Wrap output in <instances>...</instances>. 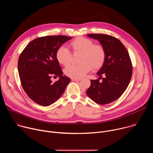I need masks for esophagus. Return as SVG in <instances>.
Returning <instances> with one entry per match:
<instances>
[{"mask_svg": "<svg viewBox=\"0 0 153 153\" xmlns=\"http://www.w3.org/2000/svg\"><path fill=\"white\" fill-rule=\"evenodd\" d=\"M71 80H73V81H80V80H82V79H80V78H72Z\"/></svg>", "mask_w": 153, "mask_h": 153, "instance_id": "esophagus-1", "label": "esophagus"}]
</instances>
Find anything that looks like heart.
<instances>
[{
  "label": "heart",
  "mask_w": 153,
  "mask_h": 153,
  "mask_svg": "<svg viewBox=\"0 0 153 153\" xmlns=\"http://www.w3.org/2000/svg\"><path fill=\"white\" fill-rule=\"evenodd\" d=\"M73 54H80L77 65H71L65 70V74L71 78H80L90 71L92 68L97 70L102 67L106 59V51L100 44L88 38L78 37L70 43ZM57 62L67 67L72 60V54L65 47H59L56 53Z\"/></svg>",
  "instance_id": "obj_1"
}]
</instances>
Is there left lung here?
<instances>
[{"label": "left lung", "mask_w": 153, "mask_h": 153, "mask_svg": "<svg viewBox=\"0 0 153 153\" xmlns=\"http://www.w3.org/2000/svg\"><path fill=\"white\" fill-rule=\"evenodd\" d=\"M87 36L99 41L106 51V59L97 73L100 77L91 80L86 94L98 104L111 103L120 97L127 88L133 73L131 60L125 47L118 39L103 34ZM101 78L102 81L99 82Z\"/></svg>", "instance_id": "1"}]
</instances>
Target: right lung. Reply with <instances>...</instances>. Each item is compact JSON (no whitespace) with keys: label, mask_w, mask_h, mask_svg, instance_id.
I'll list each match as a JSON object with an SVG mask.
<instances>
[{"label":"right lung","mask_w":153,"mask_h":153,"mask_svg":"<svg viewBox=\"0 0 153 153\" xmlns=\"http://www.w3.org/2000/svg\"><path fill=\"white\" fill-rule=\"evenodd\" d=\"M67 36H47L35 39L21 53L18 60L20 82L28 96L36 103L47 106L63 93L70 79L63 76L56 53L70 39ZM60 79L53 83L51 76Z\"/></svg>","instance_id":"right-lung-1"}]
</instances>
